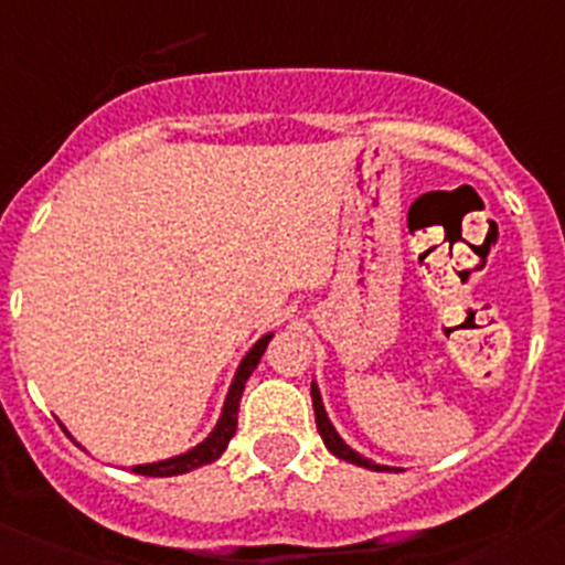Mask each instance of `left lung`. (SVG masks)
<instances>
[{
	"label": "left lung",
	"mask_w": 565,
	"mask_h": 565,
	"mask_svg": "<svg viewBox=\"0 0 565 565\" xmlns=\"http://www.w3.org/2000/svg\"><path fill=\"white\" fill-rule=\"evenodd\" d=\"M310 396H313L316 427H319V435H321V440H324V447L330 449V452L335 455V458L349 460V463H354V466H363V469H388V466H383V463H374L372 458H363V455H360L358 449L349 447L347 440H343L341 435H338V429L332 427L330 416H327L324 402H321V391H319V385H316V380H313V383H310Z\"/></svg>",
	"instance_id": "1"
}]
</instances>
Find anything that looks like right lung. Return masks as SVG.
I'll use <instances>...</instances> for the list:
<instances>
[{
	"instance_id": "right-lung-1",
	"label": "right lung",
	"mask_w": 565,
	"mask_h": 565,
	"mask_svg": "<svg viewBox=\"0 0 565 565\" xmlns=\"http://www.w3.org/2000/svg\"><path fill=\"white\" fill-rule=\"evenodd\" d=\"M274 338V332H266L249 352L241 358L238 369L233 374V383H230L227 396H224V405H222V416H218L216 427L207 433L205 440H199L196 447H191L188 452L174 455V458H166V460H154V463H141L136 466V475H147V477H177V475H185V471L199 469V466H207L213 460L222 458V452L227 449L230 438L235 435V427H238V405H241V394H244V385L246 380L252 377V372L257 369L260 363L263 352H266L268 341ZM68 433V429H66ZM72 438V435H68ZM74 440V438H72ZM77 444V440H74ZM79 447V444H77Z\"/></svg>"
}]
</instances>
